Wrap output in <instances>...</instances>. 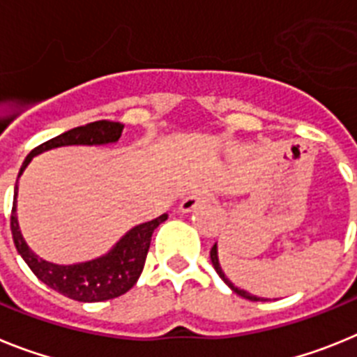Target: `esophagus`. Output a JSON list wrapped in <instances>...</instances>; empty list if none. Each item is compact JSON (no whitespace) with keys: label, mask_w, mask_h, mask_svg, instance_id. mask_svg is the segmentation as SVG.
Listing matches in <instances>:
<instances>
[{"label":"esophagus","mask_w":357,"mask_h":357,"mask_svg":"<svg viewBox=\"0 0 357 357\" xmlns=\"http://www.w3.org/2000/svg\"><path fill=\"white\" fill-rule=\"evenodd\" d=\"M211 200V193L206 191V189H195L184 200L181 202V211L182 213H191L193 209H197L198 206L206 204V202Z\"/></svg>","instance_id":"34e87169"}]
</instances>
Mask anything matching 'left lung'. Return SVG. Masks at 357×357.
<instances>
[{"instance_id": "left-lung-1", "label": "left lung", "mask_w": 357, "mask_h": 357, "mask_svg": "<svg viewBox=\"0 0 357 357\" xmlns=\"http://www.w3.org/2000/svg\"><path fill=\"white\" fill-rule=\"evenodd\" d=\"M211 263H213V266H214V270H216V273L220 277H222L223 279V282H225L227 286H229L230 289H232V291L234 293H238L239 296H243V298H248V301H252V302H257V301H261L259 296H254V295H250V293H247L245 291V289H239V288H236L234 284H232V282H230L229 279H227L225 277V273L222 272V266H220V261H218V248H216V243H214L213 245V248H211Z\"/></svg>"}]
</instances>
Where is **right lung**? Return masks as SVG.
I'll list each match as a JSON object with an SVG mask.
<instances>
[{"label": "right lung", "instance_id": "add662e5", "mask_svg": "<svg viewBox=\"0 0 357 357\" xmlns=\"http://www.w3.org/2000/svg\"><path fill=\"white\" fill-rule=\"evenodd\" d=\"M121 123L107 121V119L71 128V130L33 148L19 169V176L24 172L31 157L39 155L43 151L59 146H69V144L116 143L121 137ZM15 197H17V184L14 188V206H12L10 216V230L15 248L24 259V263L30 266L31 272L36 273L37 279L43 280L44 284L55 291L78 302H102L127 293L137 282L141 272H143L153 230L168 220V214H162L151 222L134 227L116 243V247L109 254L102 255L98 259L61 266V264L40 259L28 248L26 241L19 230L17 218H15Z\"/></svg>", "mask_w": 357, "mask_h": 357}]
</instances>
